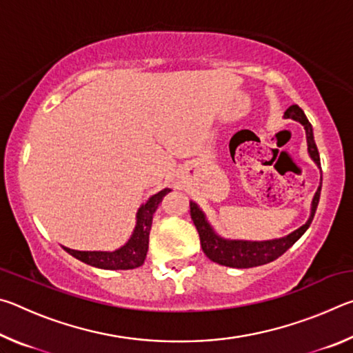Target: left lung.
<instances>
[{"label": "left lung", "instance_id": "1", "mask_svg": "<svg viewBox=\"0 0 353 353\" xmlns=\"http://www.w3.org/2000/svg\"><path fill=\"white\" fill-rule=\"evenodd\" d=\"M283 117L294 119V121H299L302 124L307 134L310 157H312L314 160V163L321 168V159H319L318 146H316L314 143L313 128L307 119L305 113H303L301 107L294 104L286 109ZM321 187L322 183H319L318 191L314 193V198L312 201V213H310V218L307 223L302 227H299L297 230L291 232L290 235H286L283 238H277V240H268V241H243V240H225V238H221L219 235L214 234L212 225L207 223L205 214L202 213L201 208L196 205L194 202H190V214L196 225V229H198L202 250H204V254L212 261L223 266H229V268H254V266H261V265H266V263L274 261L276 259H279L280 255H283L286 250H288L292 244L299 240V238L305 234V230L308 229L310 224H312L316 208H318V204H319Z\"/></svg>", "mask_w": 353, "mask_h": 353}]
</instances>
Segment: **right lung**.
Masks as SVG:
<instances>
[{
    "instance_id": "add662e5",
    "label": "right lung",
    "mask_w": 353,
    "mask_h": 353,
    "mask_svg": "<svg viewBox=\"0 0 353 353\" xmlns=\"http://www.w3.org/2000/svg\"><path fill=\"white\" fill-rule=\"evenodd\" d=\"M170 191V188H163L157 194L151 196L139 208V212H137V224L132 235H130L124 246L113 250V252H103V250H74L63 246L62 248L70 255H73L74 259L87 263L90 266L101 268V270H135V268L141 266L146 259L149 232H151L152 225V214L157 210L163 196L168 194Z\"/></svg>"
}]
</instances>
